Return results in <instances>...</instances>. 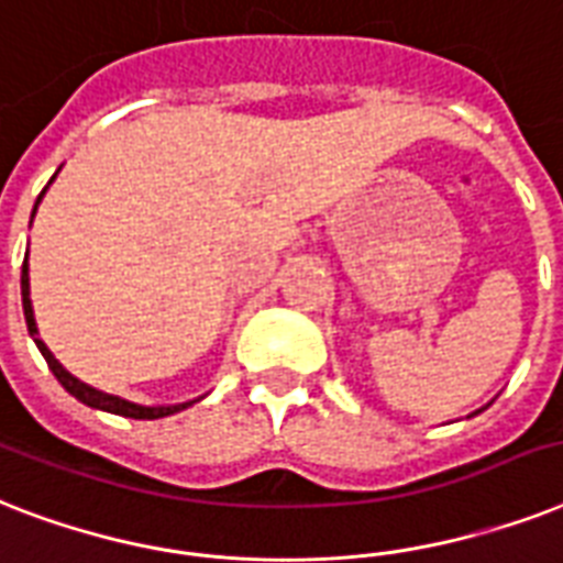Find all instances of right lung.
<instances>
[{
    "instance_id": "1",
    "label": "right lung",
    "mask_w": 563,
    "mask_h": 563,
    "mask_svg": "<svg viewBox=\"0 0 563 563\" xmlns=\"http://www.w3.org/2000/svg\"><path fill=\"white\" fill-rule=\"evenodd\" d=\"M43 191H46V188H43ZM40 197H37V203H40ZM34 211H37V206H34ZM22 310H25V322H29L31 336H34V343H37V349L43 352V357H46V363H48V368L54 372V377L60 380L66 393L75 395V398L87 404V407L103 409V412H115V416H124V418H165V416H174V412H179V409H186L195 404V401H188V404H177V407H142V404L124 401V398H119V395H107V393H101V389H92V386H87L75 375H69V372H66V368H63L57 360H54V354L48 352L46 343H43V340H37V322H34V310H31V299H29V255H25V261H22Z\"/></svg>"
}]
</instances>
